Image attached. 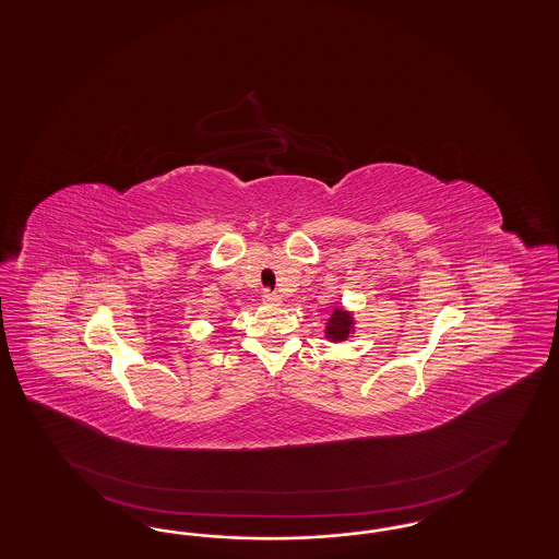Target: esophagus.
Instances as JSON below:
<instances>
[{
	"mask_svg": "<svg viewBox=\"0 0 559 559\" xmlns=\"http://www.w3.org/2000/svg\"><path fill=\"white\" fill-rule=\"evenodd\" d=\"M262 299H264L266 304H272V306H278V304H281V295H276V293H270V290H264Z\"/></svg>",
	"mask_w": 559,
	"mask_h": 559,
	"instance_id": "obj_1",
	"label": "esophagus"
}]
</instances>
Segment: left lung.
<instances>
[{"label":"left lung","instance_id":"left-lung-1","mask_svg":"<svg viewBox=\"0 0 559 559\" xmlns=\"http://www.w3.org/2000/svg\"><path fill=\"white\" fill-rule=\"evenodd\" d=\"M330 343H343L348 336L355 334V318L345 308H334L332 316L328 318L326 330H324Z\"/></svg>","mask_w":559,"mask_h":559}]
</instances>
